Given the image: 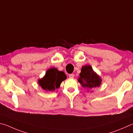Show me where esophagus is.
<instances>
[{
	"label": "esophagus",
	"mask_w": 133,
	"mask_h": 133,
	"mask_svg": "<svg viewBox=\"0 0 133 133\" xmlns=\"http://www.w3.org/2000/svg\"><path fill=\"white\" fill-rule=\"evenodd\" d=\"M74 76H75V75H74V74H69V78H73L74 77Z\"/></svg>",
	"instance_id": "34e87169"
}]
</instances>
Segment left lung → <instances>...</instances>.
Wrapping results in <instances>:
<instances>
[{"instance_id":"8db88e82","label":"left lung","mask_w":133,"mask_h":133,"mask_svg":"<svg viewBox=\"0 0 133 133\" xmlns=\"http://www.w3.org/2000/svg\"><path fill=\"white\" fill-rule=\"evenodd\" d=\"M78 81L83 88L88 89H94L99 87L102 82L101 77L94 72L92 67L89 65L82 67Z\"/></svg>"}]
</instances>
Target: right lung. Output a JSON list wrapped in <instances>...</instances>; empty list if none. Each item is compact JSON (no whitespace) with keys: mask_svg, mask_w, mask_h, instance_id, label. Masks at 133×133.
<instances>
[{"mask_svg":"<svg viewBox=\"0 0 133 133\" xmlns=\"http://www.w3.org/2000/svg\"><path fill=\"white\" fill-rule=\"evenodd\" d=\"M66 79V76L63 71L57 68H51L46 71L45 76L39 79L38 82L41 87L46 91H54L59 88L61 83Z\"/></svg>","mask_w":133,"mask_h":133,"instance_id":"1","label":"right lung"}]
</instances>
